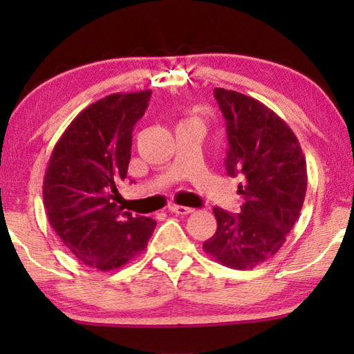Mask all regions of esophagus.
I'll list each match as a JSON object with an SVG mask.
<instances>
[{
    "instance_id": "34e87169",
    "label": "esophagus",
    "mask_w": 354,
    "mask_h": 354,
    "mask_svg": "<svg viewBox=\"0 0 354 354\" xmlns=\"http://www.w3.org/2000/svg\"><path fill=\"white\" fill-rule=\"evenodd\" d=\"M169 211L174 212V214H177V216H187V214H192V212H193L192 207L178 206V205H172L171 207H169Z\"/></svg>"
}]
</instances>
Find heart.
I'll return each mask as SVG.
<instances>
[{
	"label": "heart",
	"mask_w": 354,
	"mask_h": 354,
	"mask_svg": "<svg viewBox=\"0 0 354 354\" xmlns=\"http://www.w3.org/2000/svg\"><path fill=\"white\" fill-rule=\"evenodd\" d=\"M188 120H193V119H188Z\"/></svg>",
	"instance_id": "obj_1"
}]
</instances>
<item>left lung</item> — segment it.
Returning <instances> with one entry per match:
<instances>
[{
  "label": "left lung",
  "instance_id": "1",
  "mask_svg": "<svg viewBox=\"0 0 354 354\" xmlns=\"http://www.w3.org/2000/svg\"><path fill=\"white\" fill-rule=\"evenodd\" d=\"M225 119L227 174L240 176V214L214 207L217 230L203 250L230 269H253L282 248L308 187L306 159L293 130L261 101L214 88Z\"/></svg>",
  "mask_w": 354,
  "mask_h": 354
}]
</instances>
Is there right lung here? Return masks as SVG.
<instances>
[{"label": "right lung", "instance_id": "obj_1", "mask_svg": "<svg viewBox=\"0 0 354 354\" xmlns=\"http://www.w3.org/2000/svg\"><path fill=\"white\" fill-rule=\"evenodd\" d=\"M149 96L151 90L113 93L85 108L57 140L43 180L56 235L80 263L103 272L137 258L156 227L115 203L127 178L133 125Z\"/></svg>", "mask_w": 354, "mask_h": 354}]
</instances>
